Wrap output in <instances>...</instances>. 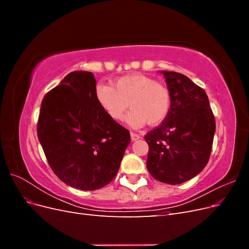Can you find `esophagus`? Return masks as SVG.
I'll return each mask as SVG.
<instances>
[{"mask_svg": "<svg viewBox=\"0 0 249 249\" xmlns=\"http://www.w3.org/2000/svg\"><path fill=\"white\" fill-rule=\"evenodd\" d=\"M141 138V136L139 134H136V133H131V139L133 140V141H136V140H138V139H140Z\"/></svg>", "mask_w": 249, "mask_h": 249, "instance_id": "esophagus-1", "label": "esophagus"}]
</instances>
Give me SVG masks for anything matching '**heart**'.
Returning a JSON list of instances; mask_svg holds the SVG:
<instances>
[{"label": "heart", "instance_id": "1", "mask_svg": "<svg viewBox=\"0 0 249 249\" xmlns=\"http://www.w3.org/2000/svg\"><path fill=\"white\" fill-rule=\"evenodd\" d=\"M95 99L113 120H122L130 104L132 110L125 120L135 129L146 123L161 124L171 108L169 89L144 74L122 77L114 82V86L100 83L95 87Z\"/></svg>", "mask_w": 249, "mask_h": 249}]
</instances>
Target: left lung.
Wrapping results in <instances>:
<instances>
[{
  "mask_svg": "<svg viewBox=\"0 0 249 249\" xmlns=\"http://www.w3.org/2000/svg\"><path fill=\"white\" fill-rule=\"evenodd\" d=\"M171 94L168 116L144 139L146 167L159 182L178 185L206 167L212 150L215 118L205 90L184 74L161 71Z\"/></svg>",
  "mask_w": 249,
  "mask_h": 249,
  "instance_id": "obj_1",
  "label": "left lung"
}]
</instances>
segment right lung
<instances>
[{
  "label": "right lung",
  "mask_w": 249,
  "mask_h": 249,
  "mask_svg": "<svg viewBox=\"0 0 249 249\" xmlns=\"http://www.w3.org/2000/svg\"><path fill=\"white\" fill-rule=\"evenodd\" d=\"M90 71H72L44 95L37 135L52 170L63 183L96 190L115 178L129 130L110 118L95 99Z\"/></svg>",
  "instance_id": "right-lung-1"
}]
</instances>
